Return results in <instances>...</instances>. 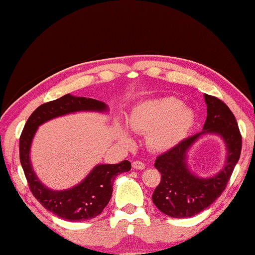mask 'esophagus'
I'll return each instance as SVG.
<instances>
[{
	"instance_id": "34e87169",
	"label": "esophagus",
	"mask_w": 255,
	"mask_h": 255,
	"mask_svg": "<svg viewBox=\"0 0 255 255\" xmlns=\"http://www.w3.org/2000/svg\"><path fill=\"white\" fill-rule=\"evenodd\" d=\"M131 165L132 168H135V170H143V168H145V165L142 162H139V160H135V162H132Z\"/></svg>"
}]
</instances>
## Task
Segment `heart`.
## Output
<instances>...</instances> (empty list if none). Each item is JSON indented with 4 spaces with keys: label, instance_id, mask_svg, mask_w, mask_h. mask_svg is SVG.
Here are the masks:
<instances>
[{
    "label": "heart",
    "instance_id": "heart-1",
    "mask_svg": "<svg viewBox=\"0 0 255 255\" xmlns=\"http://www.w3.org/2000/svg\"><path fill=\"white\" fill-rule=\"evenodd\" d=\"M195 120L192 107L174 97H159L137 104L129 113L127 123L134 131L145 135V144L153 152L174 148L185 137ZM117 136L125 144L131 137L123 126L117 127Z\"/></svg>",
    "mask_w": 255,
    "mask_h": 255
}]
</instances>
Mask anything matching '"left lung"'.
I'll list each match as a JSON object with an SVG mask.
<instances>
[{
    "mask_svg": "<svg viewBox=\"0 0 255 255\" xmlns=\"http://www.w3.org/2000/svg\"><path fill=\"white\" fill-rule=\"evenodd\" d=\"M207 120L202 131L185 138L156 159L155 167L162 179L152 194L155 206L174 218L192 217L207 209L227 187L242 151L236 118L230 109L216 97L204 93ZM206 134H216L226 144L227 157L224 167L210 177H200L189 170L187 157L191 146Z\"/></svg>",
    "mask_w": 255,
    "mask_h": 255,
    "instance_id": "8db88e82",
    "label": "left lung"
}]
</instances>
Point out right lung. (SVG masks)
I'll return each instance as SVG.
<instances>
[{
  "mask_svg": "<svg viewBox=\"0 0 255 255\" xmlns=\"http://www.w3.org/2000/svg\"><path fill=\"white\" fill-rule=\"evenodd\" d=\"M76 112L107 113L109 106L100 100L68 93L39 106L27 119L19 138L20 164L32 194L46 209L70 222L87 221L98 216L112 196L114 179L131 167L129 160H123L119 164H98L81 182L62 191H55L42 184L32 167L30 158L35 132L42 124Z\"/></svg>",
  "mask_w": 255,
  "mask_h": 255,
  "instance_id": "obj_1",
  "label": "right lung"
}]
</instances>
